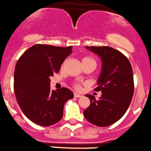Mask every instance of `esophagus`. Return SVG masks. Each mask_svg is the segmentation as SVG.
<instances>
[{"label": "esophagus", "instance_id": "obj_1", "mask_svg": "<svg viewBox=\"0 0 151 151\" xmlns=\"http://www.w3.org/2000/svg\"><path fill=\"white\" fill-rule=\"evenodd\" d=\"M74 98H81V97H82V95H79V94H77V93H74Z\"/></svg>", "mask_w": 151, "mask_h": 151}]
</instances>
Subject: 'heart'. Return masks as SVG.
<instances>
[{"mask_svg":"<svg viewBox=\"0 0 151 151\" xmlns=\"http://www.w3.org/2000/svg\"><path fill=\"white\" fill-rule=\"evenodd\" d=\"M86 60H91V61H94L95 62V60H93L92 58H91V57H85V58H83V60H82V62L83 61H86ZM74 88H76V89H77V90H79L80 88V84H77V83H76V84H74Z\"/></svg>","mask_w":151,"mask_h":151,"instance_id":"1","label":"heart"}]
</instances>
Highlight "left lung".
Wrapping results in <instances>:
<instances>
[{
    "label": "left lung",
    "instance_id": "8db88e82",
    "mask_svg": "<svg viewBox=\"0 0 151 151\" xmlns=\"http://www.w3.org/2000/svg\"><path fill=\"white\" fill-rule=\"evenodd\" d=\"M101 58L102 69L95 91L102 92L99 100L86 95L90 106L83 111L86 119L98 127H107L118 122L127 110L134 91L133 69L129 60L108 46H86Z\"/></svg>",
    "mask_w": 151,
    "mask_h": 151
}]
</instances>
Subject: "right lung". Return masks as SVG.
I'll return each mask as SVG.
<instances>
[{
	"label": "right lung",
	"instance_id": "add662e5",
	"mask_svg": "<svg viewBox=\"0 0 151 151\" xmlns=\"http://www.w3.org/2000/svg\"><path fill=\"white\" fill-rule=\"evenodd\" d=\"M72 46L63 47L37 44L26 50L16 63L14 91L23 113L42 127L63 118L64 105L74 94L67 88L50 90V77L60 71Z\"/></svg>",
	"mask_w": 151,
	"mask_h": 151
}]
</instances>
